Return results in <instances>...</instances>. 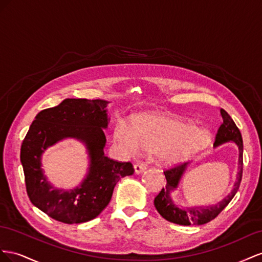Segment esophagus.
Listing matches in <instances>:
<instances>
[{
  "label": "esophagus",
  "mask_w": 262,
  "mask_h": 262,
  "mask_svg": "<svg viewBox=\"0 0 262 262\" xmlns=\"http://www.w3.org/2000/svg\"><path fill=\"white\" fill-rule=\"evenodd\" d=\"M146 168H147V164H146V163H143V162L136 163L135 166H134V169H135V172H136L137 174L143 172L144 170H146Z\"/></svg>",
  "instance_id": "34e87169"
}]
</instances>
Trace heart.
Instances as JSON below:
<instances>
[{"label":"heart","instance_id":"obj_1","mask_svg":"<svg viewBox=\"0 0 262 262\" xmlns=\"http://www.w3.org/2000/svg\"><path fill=\"white\" fill-rule=\"evenodd\" d=\"M113 137L126 152L137 154L141 149L157 151L159 162L166 166L190 158L211 141L210 133L196 128L193 123L158 113L137 116L133 127L117 122Z\"/></svg>","mask_w":262,"mask_h":262}]
</instances>
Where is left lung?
I'll return each mask as SVG.
<instances>
[{"label": "left lung", "instance_id": "left-lung-1", "mask_svg": "<svg viewBox=\"0 0 262 262\" xmlns=\"http://www.w3.org/2000/svg\"><path fill=\"white\" fill-rule=\"evenodd\" d=\"M221 115L223 118V123L219 127L217 133H216L214 146L216 147L231 140L237 145L238 150H239V158H238L239 172L237 176V181L234 185V190L231 191V193L227 198L224 199L222 202H220V203H217L216 205L207 206V207L195 206V207L188 208V210H184V208L179 207L173 203L170 194L177 189V186L179 182H180V179L182 178V174L189 162L177 164V166L166 169V171H163V173L167 179L166 188L161 189L158 195L155 198V202H154L157 211L159 212V214L164 220H167L171 223L179 224V225H183V226L203 225V224L213 221L216 216H217L224 208L228 205L229 202L233 200L235 194L237 193L239 185H241V182H242L243 167H244L243 138H242L241 130L238 129V127L233 121V118L229 116L227 112L225 110L221 108Z\"/></svg>", "mask_w": 262, "mask_h": 262}]
</instances>
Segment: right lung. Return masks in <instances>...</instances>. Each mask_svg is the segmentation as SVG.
<instances>
[{
	"instance_id": "1",
	"label": "right lung",
	"mask_w": 262,
	"mask_h": 262,
	"mask_svg": "<svg viewBox=\"0 0 262 262\" xmlns=\"http://www.w3.org/2000/svg\"><path fill=\"white\" fill-rule=\"evenodd\" d=\"M106 101L66 99L58 106L42 110L26 134L20 147L27 195L49 217L64 224H80L95 219L110 203L116 183L134 173L130 162L104 156L108 118ZM67 137L86 144L90 156L89 173L78 188L54 189L41 169V155L49 146Z\"/></svg>"
}]
</instances>
